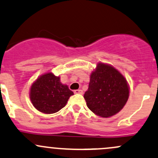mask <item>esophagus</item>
<instances>
[{
    "mask_svg": "<svg viewBox=\"0 0 158 158\" xmlns=\"http://www.w3.org/2000/svg\"><path fill=\"white\" fill-rule=\"evenodd\" d=\"M74 93H75V94H82L83 91H82V90L77 89V90H75V91H74Z\"/></svg>",
    "mask_w": 158,
    "mask_h": 158,
    "instance_id": "1",
    "label": "esophagus"
}]
</instances>
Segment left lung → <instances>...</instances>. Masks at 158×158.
I'll use <instances>...</instances> for the list:
<instances>
[{"label":"left lung","mask_w":158,"mask_h":158,"mask_svg":"<svg viewBox=\"0 0 158 158\" xmlns=\"http://www.w3.org/2000/svg\"><path fill=\"white\" fill-rule=\"evenodd\" d=\"M128 98L129 86L124 76L112 66L98 63L84 94L88 109L100 117H111L122 110Z\"/></svg>","instance_id":"1"}]
</instances>
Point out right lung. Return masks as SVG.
I'll use <instances>...</instances> for the list:
<instances>
[{"instance_id": "obj_1", "label": "right lung", "mask_w": 158, "mask_h": 158, "mask_svg": "<svg viewBox=\"0 0 158 158\" xmlns=\"http://www.w3.org/2000/svg\"><path fill=\"white\" fill-rule=\"evenodd\" d=\"M73 92L68 86L63 85L59 76L52 73L40 76L32 84L30 99L33 106L40 112L52 114L58 112L67 104Z\"/></svg>"}]
</instances>
